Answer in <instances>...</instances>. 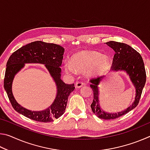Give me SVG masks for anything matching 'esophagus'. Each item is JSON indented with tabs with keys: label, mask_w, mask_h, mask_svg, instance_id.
Wrapping results in <instances>:
<instances>
[{
	"label": "esophagus",
	"mask_w": 150,
	"mask_h": 150,
	"mask_svg": "<svg viewBox=\"0 0 150 150\" xmlns=\"http://www.w3.org/2000/svg\"><path fill=\"white\" fill-rule=\"evenodd\" d=\"M83 85H84V83L82 82V81H78V82L76 83L75 87L76 88H81V87H82Z\"/></svg>",
	"instance_id": "34e87169"
}]
</instances>
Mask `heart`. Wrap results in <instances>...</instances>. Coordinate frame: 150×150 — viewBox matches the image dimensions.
<instances>
[{
    "label": "heart",
    "instance_id": "heart-1",
    "mask_svg": "<svg viewBox=\"0 0 150 150\" xmlns=\"http://www.w3.org/2000/svg\"><path fill=\"white\" fill-rule=\"evenodd\" d=\"M71 62L65 63V69L69 73H75L76 70H86L90 76L103 75L110 67V60L106 55H102L95 51H82L73 55Z\"/></svg>",
    "mask_w": 150,
    "mask_h": 150
}]
</instances>
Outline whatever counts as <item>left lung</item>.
I'll return each instance as SVG.
<instances>
[{
  "label": "left lung",
  "mask_w": 150,
  "mask_h": 150,
  "mask_svg": "<svg viewBox=\"0 0 150 150\" xmlns=\"http://www.w3.org/2000/svg\"><path fill=\"white\" fill-rule=\"evenodd\" d=\"M106 44L115 52L114 55L112 71H124L129 76L136 89V95L134 102L124 110L117 113H109L100 107L99 100V88L98 85L105 77L100 76L91 79L90 87L93 91V100L91 107L93 112L98 118L105 120H112L123 116L136 107L139 103L142 90L145 85L146 74L144 63L141 55L134 48L124 43L110 41Z\"/></svg>",
  "instance_id": "obj_1"
}]
</instances>
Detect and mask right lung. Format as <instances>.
Instances as JSON below:
<instances>
[{
    "label": "right lung",
    "mask_w": 150,
    "mask_h": 150,
    "mask_svg": "<svg viewBox=\"0 0 150 150\" xmlns=\"http://www.w3.org/2000/svg\"><path fill=\"white\" fill-rule=\"evenodd\" d=\"M64 52L65 49L61 45L36 41L24 45L11 55L6 63L4 87L15 110L33 120L42 122H52L64 114L68 97L75 89L74 84H66L61 79L60 67ZM26 63L44 64L57 85V93L54 102L43 111H32L25 109L17 103L12 93L11 86L15 75Z\"/></svg>",
    "instance_id": "right-lung-1"
}]
</instances>
